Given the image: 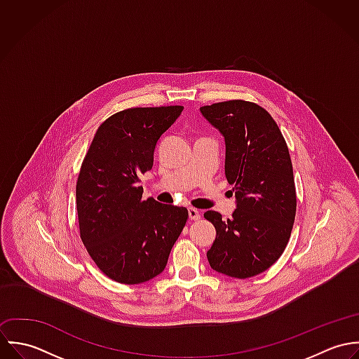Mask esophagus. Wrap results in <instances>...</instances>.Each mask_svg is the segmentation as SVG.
<instances>
[{"label":"esophagus","mask_w":359,"mask_h":359,"mask_svg":"<svg viewBox=\"0 0 359 359\" xmlns=\"http://www.w3.org/2000/svg\"><path fill=\"white\" fill-rule=\"evenodd\" d=\"M188 214H189V218H191V219H199V218L202 217L201 211H199L198 208H195V207H189V208H188Z\"/></svg>","instance_id":"esophagus-1"}]
</instances>
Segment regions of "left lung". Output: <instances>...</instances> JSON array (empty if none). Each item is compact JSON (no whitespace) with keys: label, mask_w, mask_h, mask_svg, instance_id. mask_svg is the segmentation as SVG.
Masks as SVG:
<instances>
[{"label":"left lung","mask_w":359,"mask_h":359,"mask_svg":"<svg viewBox=\"0 0 359 359\" xmlns=\"http://www.w3.org/2000/svg\"><path fill=\"white\" fill-rule=\"evenodd\" d=\"M201 113L224 137L225 177L236 198L232 218L205 212L217 232L207 259L219 273L252 278L282 256L292 233L297 201L289 149L275 120L256 103H212Z\"/></svg>","instance_id":"obj_1"}]
</instances>
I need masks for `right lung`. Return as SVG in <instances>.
Masks as SVG:
<instances>
[{"mask_svg":"<svg viewBox=\"0 0 359 359\" xmlns=\"http://www.w3.org/2000/svg\"><path fill=\"white\" fill-rule=\"evenodd\" d=\"M184 106L133 107L100 126L76 185L81 241L110 279L144 283L167 265L187 219L185 207L142 201L141 174L152 170L160 137Z\"/></svg>","mask_w":359,"mask_h":359,"instance_id":"right-lung-1","label":"right lung"}]
</instances>
